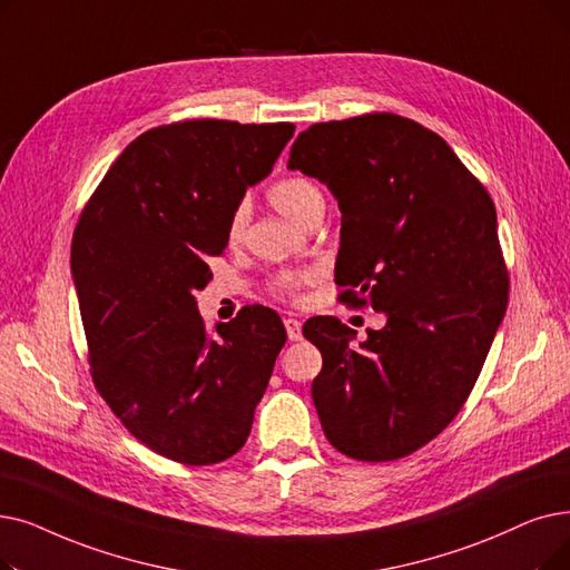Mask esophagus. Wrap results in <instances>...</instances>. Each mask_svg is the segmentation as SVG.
<instances>
[{"label":"esophagus","instance_id":"1","mask_svg":"<svg viewBox=\"0 0 570 570\" xmlns=\"http://www.w3.org/2000/svg\"><path fill=\"white\" fill-rule=\"evenodd\" d=\"M284 326H286V335L291 342H298L303 337V324L298 318H284Z\"/></svg>","mask_w":570,"mask_h":570}]
</instances>
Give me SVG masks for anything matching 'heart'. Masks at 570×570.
I'll list each match as a JSON object with an SVG mask.
<instances>
[{
	"label": "heart",
	"instance_id": "obj_1",
	"mask_svg": "<svg viewBox=\"0 0 570 570\" xmlns=\"http://www.w3.org/2000/svg\"><path fill=\"white\" fill-rule=\"evenodd\" d=\"M269 203L275 205L284 216H288L295 224H305V218L314 212H324L326 197L324 190L309 177H286L269 188ZM246 216L249 209L246 205L235 207L230 220H228V239L235 244L242 239L246 228ZM312 279V272H284L275 282H272V291H275L284 301H298L301 288Z\"/></svg>",
	"mask_w": 570,
	"mask_h": 570
}]
</instances>
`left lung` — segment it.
Segmentation results:
<instances>
[{"instance_id": "obj_1", "label": "left lung", "mask_w": 570, "mask_h": 570, "mask_svg": "<svg viewBox=\"0 0 570 570\" xmlns=\"http://www.w3.org/2000/svg\"><path fill=\"white\" fill-rule=\"evenodd\" d=\"M288 167L337 197L340 301L386 314L358 350L335 316L305 324L324 356L312 382L321 426L350 459H403L461 412L503 321L497 207L448 141L389 111L314 122Z\"/></svg>"}]
</instances>
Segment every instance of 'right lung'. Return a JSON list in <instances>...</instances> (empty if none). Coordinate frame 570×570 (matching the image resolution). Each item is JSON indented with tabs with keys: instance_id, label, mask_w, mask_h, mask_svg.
Here are the masks:
<instances>
[{
	"instance_id": "1",
	"label": "right lung",
	"mask_w": 570,
	"mask_h": 570,
	"mask_svg": "<svg viewBox=\"0 0 570 570\" xmlns=\"http://www.w3.org/2000/svg\"><path fill=\"white\" fill-rule=\"evenodd\" d=\"M293 122L188 118L126 146L71 237L95 389L139 442L184 465L237 454L286 342L254 305L207 328L193 291L228 244L246 188L269 175Z\"/></svg>"
}]
</instances>
